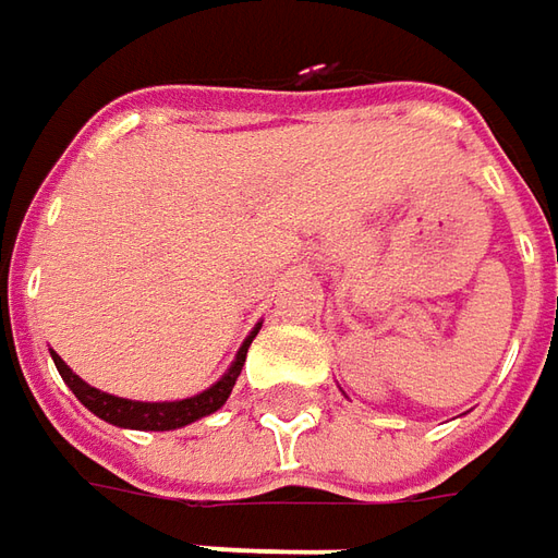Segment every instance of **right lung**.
Returning <instances> with one entry per match:
<instances>
[{
  "label": "right lung",
  "instance_id": "obj_1",
  "mask_svg": "<svg viewBox=\"0 0 558 558\" xmlns=\"http://www.w3.org/2000/svg\"><path fill=\"white\" fill-rule=\"evenodd\" d=\"M263 324H256L253 332H250L244 344L238 348V354L231 360V366L222 373L219 381H214L207 390H201L195 397H185V400H165V403H143V400H124V397H116V393H106V390L90 388L88 381H82L78 375L72 373L70 366L60 360L57 351H51V360H54L57 373L60 378L70 385V390L78 397V403L85 409H90L97 418L116 424V427H131V430H177V427H185V424L198 422V418H207L214 415L216 409L222 407L229 400L231 388L241 375V366L247 360L250 342L256 339Z\"/></svg>",
  "mask_w": 558,
  "mask_h": 558
}]
</instances>
